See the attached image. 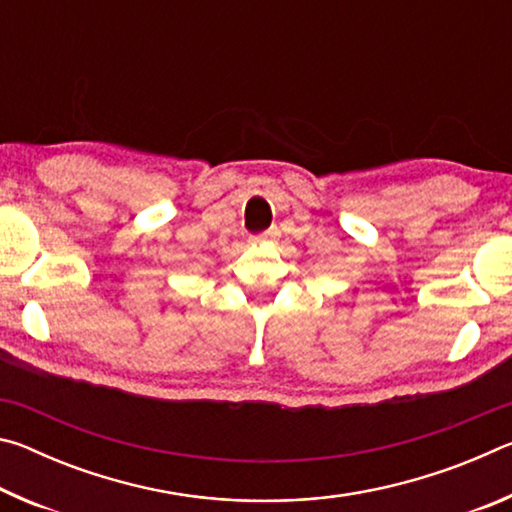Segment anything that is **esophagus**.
Here are the masks:
<instances>
[{
    "label": "esophagus",
    "instance_id": "obj_1",
    "mask_svg": "<svg viewBox=\"0 0 512 512\" xmlns=\"http://www.w3.org/2000/svg\"><path fill=\"white\" fill-rule=\"evenodd\" d=\"M275 235H277V232H273V230H271V232H264L262 237H257V239H253V241H268V239H273Z\"/></svg>",
    "mask_w": 512,
    "mask_h": 512
}]
</instances>
